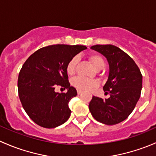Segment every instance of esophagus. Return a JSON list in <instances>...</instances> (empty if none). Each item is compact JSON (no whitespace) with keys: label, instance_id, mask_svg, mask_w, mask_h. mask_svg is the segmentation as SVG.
I'll return each instance as SVG.
<instances>
[{"label":"esophagus","instance_id":"obj_1","mask_svg":"<svg viewBox=\"0 0 156 156\" xmlns=\"http://www.w3.org/2000/svg\"><path fill=\"white\" fill-rule=\"evenodd\" d=\"M82 93H83V91H82L81 90H77V94H81Z\"/></svg>","mask_w":156,"mask_h":156}]
</instances>
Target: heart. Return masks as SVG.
<instances>
[{
  "mask_svg": "<svg viewBox=\"0 0 156 156\" xmlns=\"http://www.w3.org/2000/svg\"><path fill=\"white\" fill-rule=\"evenodd\" d=\"M89 59L93 67L97 70H101L103 67H104V65H105L102 56H101L98 54H90L89 56ZM77 62L78 58L76 57L73 58L68 62L66 67L67 74L70 75V76H73L75 72H76V65H77ZM73 86H75L79 90L89 91V90L98 86V82L94 80H91V79L79 76V77L75 78L73 80Z\"/></svg>",
  "mask_w": 156,
  "mask_h": 156,
  "instance_id": "1",
  "label": "heart"
}]
</instances>
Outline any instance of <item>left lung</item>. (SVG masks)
I'll return each mask as SVG.
<instances>
[{"instance_id": "obj_1", "label": "left lung", "mask_w": 156, "mask_h": 156, "mask_svg": "<svg viewBox=\"0 0 156 156\" xmlns=\"http://www.w3.org/2000/svg\"><path fill=\"white\" fill-rule=\"evenodd\" d=\"M91 49L102 54L108 62V79L103 89L110 94V98L93 96L89 110L103 124H118L128 118L140 97L142 74L134 61L117 46L95 45Z\"/></svg>"}]
</instances>
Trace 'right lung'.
<instances>
[{"label":"right lung","instance_id":"add662e5","mask_svg":"<svg viewBox=\"0 0 156 156\" xmlns=\"http://www.w3.org/2000/svg\"><path fill=\"white\" fill-rule=\"evenodd\" d=\"M85 46L57 44L45 46L34 52L22 65L18 78L19 96L24 110L38 126L53 128L70 118L69 101L77 91L68 82L66 67ZM57 85L66 93L54 91Z\"/></svg>","mask_w":156,"mask_h":156}]
</instances>
